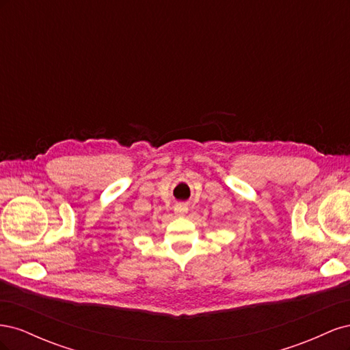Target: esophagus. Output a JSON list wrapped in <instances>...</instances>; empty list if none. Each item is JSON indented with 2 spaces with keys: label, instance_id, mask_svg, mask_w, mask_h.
Masks as SVG:
<instances>
[{
  "label": "esophagus",
  "instance_id": "34e87169",
  "mask_svg": "<svg viewBox=\"0 0 350 350\" xmlns=\"http://www.w3.org/2000/svg\"><path fill=\"white\" fill-rule=\"evenodd\" d=\"M187 211H188V207L184 206V204L175 206V215H176V216H185Z\"/></svg>",
  "mask_w": 350,
  "mask_h": 350
}]
</instances>
